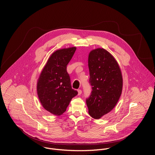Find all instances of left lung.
Instances as JSON below:
<instances>
[{
	"instance_id": "1",
	"label": "left lung",
	"mask_w": 155,
	"mask_h": 155,
	"mask_svg": "<svg viewBox=\"0 0 155 155\" xmlns=\"http://www.w3.org/2000/svg\"><path fill=\"white\" fill-rule=\"evenodd\" d=\"M75 50L74 47L53 53L37 80V95L41 105L55 115L65 112L72 99L78 94L72 88L67 72V65Z\"/></svg>"
}]
</instances>
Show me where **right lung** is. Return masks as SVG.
I'll return each mask as SVG.
<instances>
[{
  "label": "right lung",
  "instance_id": "add662e5",
  "mask_svg": "<svg viewBox=\"0 0 155 155\" xmlns=\"http://www.w3.org/2000/svg\"><path fill=\"white\" fill-rule=\"evenodd\" d=\"M88 68L92 91L86 102L90 115L99 119L118 102L123 90L122 74L114 57L101 48L90 53Z\"/></svg>",
  "mask_w": 155,
  "mask_h": 155
}]
</instances>
